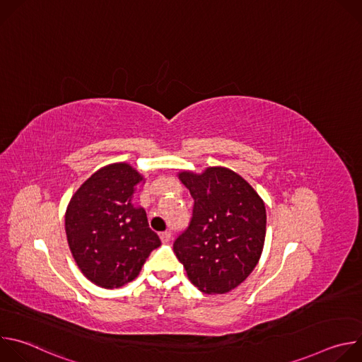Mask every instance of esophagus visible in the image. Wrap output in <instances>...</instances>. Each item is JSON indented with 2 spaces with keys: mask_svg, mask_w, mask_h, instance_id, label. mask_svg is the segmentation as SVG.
Returning a JSON list of instances; mask_svg holds the SVG:
<instances>
[{
  "mask_svg": "<svg viewBox=\"0 0 362 362\" xmlns=\"http://www.w3.org/2000/svg\"><path fill=\"white\" fill-rule=\"evenodd\" d=\"M160 239H162L163 243H168L172 239V233L170 232H162L160 233Z\"/></svg>",
  "mask_w": 362,
  "mask_h": 362,
  "instance_id": "obj_1",
  "label": "esophagus"
}]
</instances>
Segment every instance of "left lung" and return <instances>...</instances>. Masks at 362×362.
Here are the masks:
<instances>
[{
    "instance_id": "obj_1",
    "label": "left lung",
    "mask_w": 362,
    "mask_h": 362,
    "mask_svg": "<svg viewBox=\"0 0 362 362\" xmlns=\"http://www.w3.org/2000/svg\"><path fill=\"white\" fill-rule=\"evenodd\" d=\"M194 204L173 250L189 281L209 295L239 286L261 259L267 235L262 197L236 172L214 166L179 172Z\"/></svg>"
}]
</instances>
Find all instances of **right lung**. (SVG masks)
I'll use <instances>...</instances> for the list:
<instances>
[{
  "mask_svg": "<svg viewBox=\"0 0 362 362\" xmlns=\"http://www.w3.org/2000/svg\"><path fill=\"white\" fill-rule=\"evenodd\" d=\"M146 179L129 163L94 172L71 196L66 235L74 261L94 285L115 289L137 278L150 252L162 245L146 211L132 203Z\"/></svg>",
  "mask_w": 362,
  "mask_h": 362,
  "instance_id": "right-lung-1",
  "label": "right lung"
}]
</instances>
